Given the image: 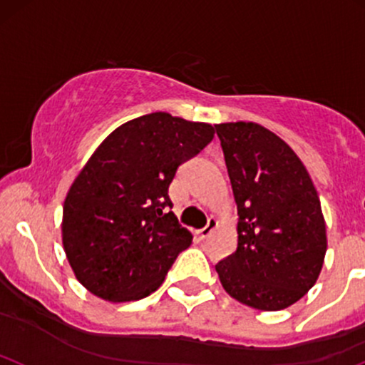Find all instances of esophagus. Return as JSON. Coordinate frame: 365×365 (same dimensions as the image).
Masks as SVG:
<instances>
[{
	"label": "esophagus",
	"instance_id": "34e87169",
	"mask_svg": "<svg viewBox=\"0 0 365 365\" xmlns=\"http://www.w3.org/2000/svg\"><path fill=\"white\" fill-rule=\"evenodd\" d=\"M217 225H218V222H217V218L215 217H210L208 218V224H206V227H202L201 231H199L197 234H199V237H201V240H206V237L210 236V234H212L215 229H217Z\"/></svg>",
	"mask_w": 365,
	"mask_h": 365
}]
</instances>
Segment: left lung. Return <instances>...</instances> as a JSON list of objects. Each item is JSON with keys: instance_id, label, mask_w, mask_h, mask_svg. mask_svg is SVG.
Segmentation results:
<instances>
[{"instance_id": "1", "label": "left lung", "mask_w": 365, "mask_h": 365, "mask_svg": "<svg viewBox=\"0 0 365 365\" xmlns=\"http://www.w3.org/2000/svg\"><path fill=\"white\" fill-rule=\"evenodd\" d=\"M237 210V247L215 266L232 299L285 309L317 283L327 229L308 170L285 141L255 122L217 124Z\"/></svg>"}]
</instances>
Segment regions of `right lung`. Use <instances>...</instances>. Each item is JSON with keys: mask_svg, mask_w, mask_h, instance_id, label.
Here are the masks:
<instances>
[{"mask_svg": "<svg viewBox=\"0 0 365 365\" xmlns=\"http://www.w3.org/2000/svg\"><path fill=\"white\" fill-rule=\"evenodd\" d=\"M215 128L155 112L118 125L73 180L63 206V247L76 279L110 302L143 299L163 285L192 234L178 224L176 171L213 140Z\"/></svg>", "mask_w": 365, "mask_h": 365, "instance_id": "1", "label": "right lung"}]
</instances>
